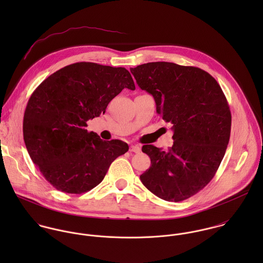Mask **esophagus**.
Returning <instances> with one entry per match:
<instances>
[{
  "label": "esophagus",
  "instance_id": "1",
  "mask_svg": "<svg viewBox=\"0 0 263 263\" xmlns=\"http://www.w3.org/2000/svg\"><path fill=\"white\" fill-rule=\"evenodd\" d=\"M129 151L134 152V153H140L141 152V148L139 146H137V145H132L129 147Z\"/></svg>",
  "mask_w": 263,
  "mask_h": 263
}]
</instances>
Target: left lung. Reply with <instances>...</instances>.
Masks as SVG:
<instances>
[{
    "instance_id": "left-lung-1",
    "label": "left lung",
    "mask_w": 263,
    "mask_h": 263,
    "mask_svg": "<svg viewBox=\"0 0 263 263\" xmlns=\"http://www.w3.org/2000/svg\"><path fill=\"white\" fill-rule=\"evenodd\" d=\"M130 72L174 132L168 151L143 146L152 165L140 178L164 200L187 199L208 185L225 156L232 123L225 94L214 77L196 67L156 62Z\"/></svg>"
}]
</instances>
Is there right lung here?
Here are the masks:
<instances>
[{"label":"right lung","mask_w":263,"mask_h":263,"mask_svg":"<svg viewBox=\"0 0 263 263\" xmlns=\"http://www.w3.org/2000/svg\"><path fill=\"white\" fill-rule=\"evenodd\" d=\"M135 90L125 68L81 62L46 78L31 94L23 118L28 154L52 186L81 194L97 186L113 161L128 151L86 129L122 89Z\"/></svg>","instance_id":"right-lung-1"}]
</instances>
